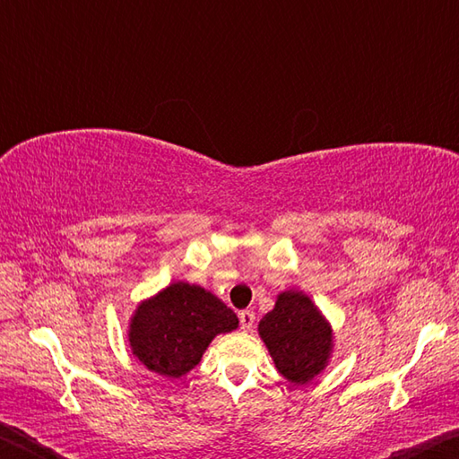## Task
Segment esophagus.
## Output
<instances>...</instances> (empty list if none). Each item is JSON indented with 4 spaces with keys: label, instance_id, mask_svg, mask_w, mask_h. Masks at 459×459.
<instances>
[{
    "label": "esophagus",
    "instance_id": "1",
    "mask_svg": "<svg viewBox=\"0 0 459 459\" xmlns=\"http://www.w3.org/2000/svg\"><path fill=\"white\" fill-rule=\"evenodd\" d=\"M238 320L240 330L243 332H251L255 328V312H251V309H243V312L238 314Z\"/></svg>",
    "mask_w": 459,
    "mask_h": 459
}]
</instances>
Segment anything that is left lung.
I'll return each instance as SVG.
<instances>
[{
  "label": "left lung",
  "instance_id": "8db88e82",
  "mask_svg": "<svg viewBox=\"0 0 459 459\" xmlns=\"http://www.w3.org/2000/svg\"><path fill=\"white\" fill-rule=\"evenodd\" d=\"M259 336L279 375L298 386L312 383L332 359V325L320 307L299 290L277 295L275 307L259 322Z\"/></svg>",
  "mask_w": 459,
  "mask_h": 459
}]
</instances>
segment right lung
Wrapping results in <instances>:
<instances>
[{"label":"right lung","instance_id":"1","mask_svg":"<svg viewBox=\"0 0 459 459\" xmlns=\"http://www.w3.org/2000/svg\"><path fill=\"white\" fill-rule=\"evenodd\" d=\"M238 328V317L204 287L174 281L143 299L129 320V346L147 370L180 378L196 367L219 333Z\"/></svg>","mask_w":459,"mask_h":459}]
</instances>
